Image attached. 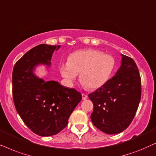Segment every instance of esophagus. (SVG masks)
Returning <instances> with one entry per match:
<instances>
[{"instance_id": "34e87169", "label": "esophagus", "mask_w": 156, "mask_h": 156, "mask_svg": "<svg viewBox=\"0 0 156 156\" xmlns=\"http://www.w3.org/2000/svg\"><path fill=\"white\" fill-rule=\"evenodd\" d=\"M82 98H83V100H86L87 98H88V95H87L86 94H84V93H83Z\"/></svg>"}]
</instances>
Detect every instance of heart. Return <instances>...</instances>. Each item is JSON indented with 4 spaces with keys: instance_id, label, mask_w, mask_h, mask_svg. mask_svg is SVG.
<instances>
[{
    "instance_id": "b5f03b06",
    "label": "heart",
    "mask_w": 156,
    "mask_h": 156,
    "mask_svg": "<svg viewBox=\"0 0 156 156\" xmlns=\"http://www.w3.org/2000/svg\"><path fill=\"white\" fill-rule=\"evenodd\" d=\"M115 68V60L112 55L85 49L70 54L67 63L59 66V71L68 84H73L80 74V81L86 88L96 90L108 81Z\"/></svg>"
}]
</instances>
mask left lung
Returning a JSON list of instances; mask_svg holds the SVG:
<instances>
[{
    "label": "left lung",
    "mask_w": 156,
    "mask_h": 156,
    "mask_svg": "<svg viewBox=\"0 0 156 156\" xmlns=\"http://www.w3.org/2000/svg\"><path fill=\"white\" fill-rule=\"evenodd\" d=\"M121 65L104 86L88 95L93 102L90 115L95 127L107 134L126 129L138 110L141 96V80L136 63L121 54Z\"/></svg>",
    "instance_id": "1"
}]
</instances>
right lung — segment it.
Masks as SVG:
<instances>
[{
  "label": "right lung",
  "mask_w": 156,
  "mask_h": 156,
  "mask_svg": "<svg viewBox=\"0 0 156 156\" xmlns=\"http://www.w3.org/2000/svg\"><path fill=\"white\" fill-rule=\"evenodd\" d=\"M60 48L46 44L33 48L16 62L12 74L16 111L25 124L40 136L61 132L82 99L80 93L75 89L54 80L45 81L34 73L39 65L51 67L53 52Z\"/></svg>",
  "instance_id": "1"
}]
</instances>
